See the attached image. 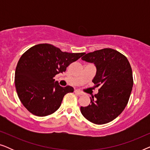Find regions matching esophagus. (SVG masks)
Masks as SVG:
<instances>
[{"instance_id":"1","label":"esophagus","mask_w":150,"mask_h":150,"mask_svg":"<svg viewBox=\"0 0 150 150\" xmlns=\"http://www.w3.org/2000/svg\"><path fill=\"white\" fill-rule=\"evenodd\" d=\"M74 92H75V93H76V94H78V95H79V96L83 95V93H82V92H81L80 91H79V90H75Z\"/></svg>"}]
</instances>
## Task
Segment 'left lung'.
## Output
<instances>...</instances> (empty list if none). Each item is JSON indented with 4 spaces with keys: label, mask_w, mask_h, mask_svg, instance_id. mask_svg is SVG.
<instances>
[{
    "label": "left lung",
    "mask_w": 150,
    "mask_h": 150,
    "mask_svg": "<svg viewBox=\"0 0 150 150\" xmlns=\"http://www.w3.org/2000/svg\"><path fill=\"white\" fill-rule=\"evenodd\" d=\"M81 59L93 63L96 74L92 82L100 87L91 104L81 106L83 115L93 124L111 122L124 110L133 86L132 71L124 55L112 48H104L84 54Z\"/></svg>",
    "instance_id": "left-lung-1"
}]
</instances>
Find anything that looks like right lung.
<instances>
[{"label":"right lung","instance_id":"add662e5","mask_svg":"<svg viewBox=\"0 0 150 150\" xmlns=\"http://www.w3.org/2000/svg\"><path fill=\"white\" fill-rule=\"evenodd\" d=\"M85 54L62 52L51 44H40L26 51L16 66L15 86L24 107L35 115L44 117L60 107L71 86L62 87L54 77Z\"/></svg>","mask_w":150,"mask_h":150}]
</instances>
